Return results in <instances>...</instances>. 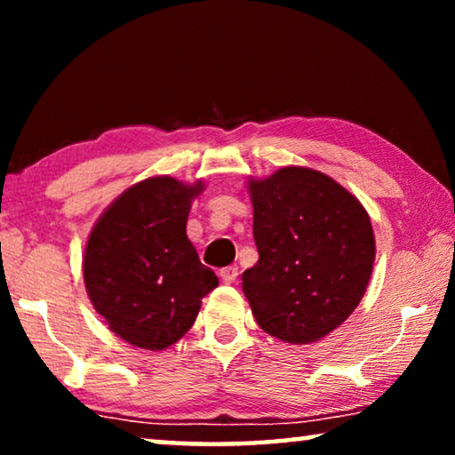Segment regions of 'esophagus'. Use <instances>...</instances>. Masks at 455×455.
I'll return each mask as SVG.
<instances>
[{"mask_svg": "<svg viewBox=\"0 0 455 455\" xmlns=\"http://www.w3.org/2000/svg\"><path fill=\"white\" fill-rule=\"evenodd\" d=\"M236 276H238L236 267H227V268H222V271H220V279H222V283H227V284L236 283Z\"/></svg>", "mask_w": 455, "mask_h": 455, "instance_id": "esophagus-1", "label": "esophagus"}]
</instances>
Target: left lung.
<instances>
[{
    "label": "left lung",
    "mask_w": 455,
    "mask_h": 455,
    "mask_svg": "<svg viewBox=\"0 0 455 455\" xmlns=\"http://www.w3.org/2000/svg\"><path fill=\"white\" fill-rule=\"evenodd\" d=\"M259 260L243 291L265 333L307 345L355 311L375 260L363 204L331 176L284 166L249 180Z\"/></svg>",
    "instance_id": "left-lung-1"
}]
</instances>
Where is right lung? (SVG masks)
Wrapping results in <instances>:
<instances>
[{"instance_id":"right-lung-1","label":"right lung","mask_w":455,"mask_h":455,"mask_svg":"<svg viewBox=\"0 0 455 455\" xmlns=\"http://www.w3.org/2000/svg\"><path fill=\"white\" fill-rule=\"evenodd\" d=\"M203 182L152 176L114 200L92 228L84 283L112 333L140 349L163 351L196 321L219 279L187 236L192 198Z\"/></svg>"}]
</instances>
